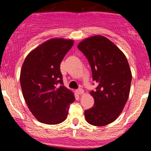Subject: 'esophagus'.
<instances>
[{
    "label": "esophagus",
    "instance_id": "1",
    "mask_svg": "<svg viewBox=\"0 0 151 151\" xmlns=\"http://www.w3.org/2000/svg\"><path fill=\"white\" fill-rule=\"evenodd\" d=\"M76 91H77V93L80 94V95H82V94L84 93V91H83V90L82 89V88H79V89H77Z\"/></svg>",
    "mask_w": 151,
    "mask_h": 151
}]
</instances>
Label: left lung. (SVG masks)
<instances>
[{"instance_id":"left-lung-1","label":"left lung","mask_w":151,"mask_h":151,"mask_svg":"<svg viewBox=\"0 0 151 151\" xmlns=\"http://www.w3.org/2000/svg\"><path fill=\"white\" fill-rule=\"evenodd\" d=\"M77 47L89 62L93 80L98 83L91 92L94 105L85 111V119L93 126H106L119 116L129 98L132 78L129 63L121 50L104 36H91Z\"/></svg>"}]
</instances>
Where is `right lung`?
Segmentation results:
<instances>
[{
  "label": "right lung",
  "mask_w": 151,
  "mask_h": 151,
  "mask_svg": "<svg viewBox=\"0 0 151 151\" xmlns=\"http://www.w3.org/2000/svg\"><path fill=\"white\" fill-rule=\"evenodd\" d=\"M74 45L70 39H52L30 52L20 72L22 94L36 119L58 124L66 119L69 105L75 100L63 85L60 63Z\"/></svg>",
  "instance_id": "1"
}]
</instances>
